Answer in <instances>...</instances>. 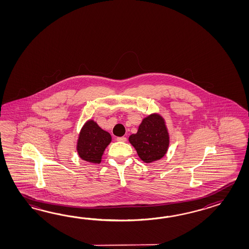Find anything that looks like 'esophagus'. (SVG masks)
<instances>
[{
  "mask_svg": "<svg viewBox=\"0 0 249 249\" xmlns=\"http://www.w3.org/2000/svg\"><path fill=\"white\" fill-rule=\"evenodd\" d=\"M126 138L125 137H117V142H126Z\"/></svg>",
  "mask_w": 249,
  "mask_h": 249,
  "instance_id": "esophagus-1",
  "label": "esophagus"
}]
</instances>
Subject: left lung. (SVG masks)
Returning <instances> with one entry per match:
<instances>
[{
	"instance_id": "8db88e82",
	"label": "left lung",
	"mask_w": 249,
	"mask_h": 249,
	"mask_svg": "<svg viewBox=\"0 0 249 249\" xmlns=\"http://www.w3.org/2000/svg\"><path fill=\"white\" fill-rule=\"evenodd\" d=\"M129 142L144 163H152L164 158L170 144L169 132L164 117L159 113L144 117L138 132L130 135Z\"/></svg>"
}]
</instances>
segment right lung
Instances as JSON below:
<instances>
[{
  "instance_id": "obj_1",
  "label": "right lung",
  "mask_w": 249,
  "mask_h": 249,
  "mask_svg": "<svg viewBox=\"0 0 249 249\" xmlns=\"http://www.w3.org/2000/svg\"><path fill=\"white\" fill-rule=\"evenodd\" d=\"M111 141L110 133L99 126L94 120L90 119L80 130L76 151L80 159L93 164H100L102 155Z\"/></svg>"
}]
</instances>
